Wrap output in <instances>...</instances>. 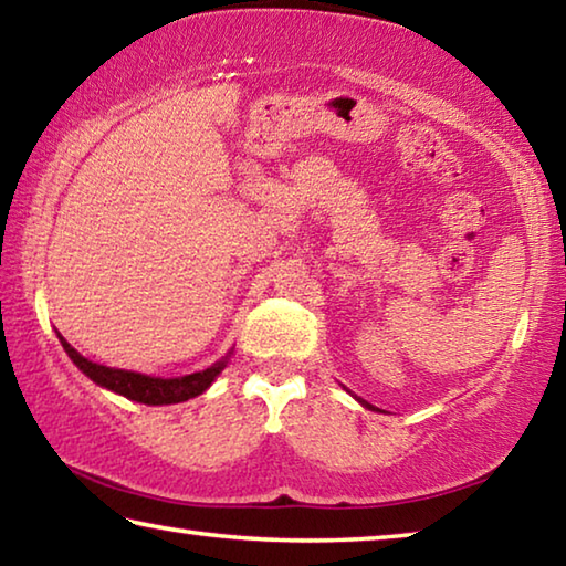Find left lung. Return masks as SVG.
Instances as JSON below:
<instances>
[{"mask_svg":"<svg viewBox=\"0 0 566 566\" xmlns=\"http://www.w3.org/2000/svg\"><path fill=\"white\" fill-rule=\"evenodd\" d=\"M359 401H361V407H367V409H377V407H371L369 401H364V399H359Z\"/></svg>","mask_w":566,"mask_h":566,"instance_id":"1","label":"left lung"}]
</instances>
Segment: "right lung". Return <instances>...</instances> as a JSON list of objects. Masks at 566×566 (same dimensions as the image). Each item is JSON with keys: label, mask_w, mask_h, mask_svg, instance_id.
Masks as SVG:
<instances>
[{"label": "right lung", "mask_w": 566, "mask_h": 566, "mask_svg": "<svg viewBox=\"0 0 566 566\" xmlns=\"http://www.w3.org/2000/svg\"><path fill=\"white\" fill-rule=\"evenodd\" d=\"M60 342H62L64 352L70 354V359L76 364V367H80L92 381H97L99 387L112 389L122 397H127L132 401H142V405H151V407L177 405V401H187L191 397L202 395V391L212 387V381L217 379L219 371L227 367V357H224L222 361L212 364V367H207L202 371H195V375L161 379V377L139 375V371L104 367V364L84 359L82 354L76 352L64 337H60Z\"/></svg>", "instance_id": "1"}]
</instances>
